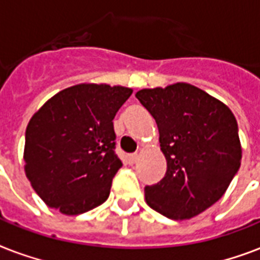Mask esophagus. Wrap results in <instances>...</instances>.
<instances>
[{
    "instance_id": "1",
    "label": "esophagus",
    "mask_w": 260,
    "mask_h": 260,
    "mask_svg": "<svg viewBox=\"0 0 260 260\" xmlns=\"http://www.w3.org/2000/svg\"><path fill=\"white\" fill-rule=\"evenodd\" d=\"M138 159H139V155L138 154H132L128 156V160H129L131 165H135V163L138 162Z\"/></svg>"
}]
</instances>
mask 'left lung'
<instances>
[{
  "mask_svg": "<svg viewBox=\"0 0 260 260\" xmlns=\"http://www.w3.org/2000/svg\"><path fill=\"white\" fill-rule=\"evenodd\" d=\"M136 98L156 121L167 160L165 177L144 187L147 204L174 220L202 213L222 197L240 169L236 118L228 106L189 83L143 89Z\"/></svg>",
  "mask_w": 260,
  "mask_h": 260,
  "instance_id": "1",
  "label": "left lung"
}]
</instances>
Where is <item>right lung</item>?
<instances>
[{"instance_id": "1", "label": "right lung", "mask_w": 260, "mask_h": 260, "mask_svg": "<svg viewBox=\"0 0 260 260\" xmlns=\"http://www.w3.org/2000/svg\"><path fill=\"white\" fill-rule=\"evenodd\" d=\"M128 87L82 83L48 100L25 132V174L39 197L64 214H81L108 200L122 163L113 118Z\"/></svg>"}]
</instances>
